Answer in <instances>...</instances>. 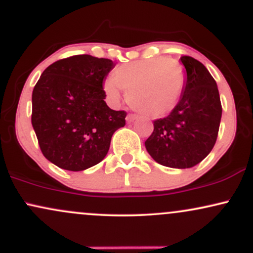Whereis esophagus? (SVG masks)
I'll list each match as a JSON object with an SVG mask.
<instances>
[{"mask_svg": "<svg viewBox=\"0 0 253 253\" xmlns=\"http://www.w3.org/2000/svg\"><path fill=\"white\" fill-rule=\"evenodd\" d=\"M135 119H136V117H135L134 114H128V115H127V117H126V123H127V124L133 123V121H134Z\"/></svg>", "mask_w": 253, "mask_h": 253, "instance_id": "34e87169", "label": "esophagus"}]
</instances>
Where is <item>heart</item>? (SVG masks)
Returning <instances> with one entry per match:
<instances>
[{"label": "heart", "mask_w": 253, "mask_h": 253, "mask_svg": "<svg viewBox=\"0 0 253 253\" xmlns=\"http://www.w3.org/2000/svg\"><path fill=\"white\" fill-rule=\"evenodd\" d=\"M185 84L182 64L167 57L140 59L118 66L113 77L104 81L103 91L112 104L127 91V102L141 115L163 118L179 102Z\"/></svg>", "instance_id": "b5f03b06"}]
</instances>
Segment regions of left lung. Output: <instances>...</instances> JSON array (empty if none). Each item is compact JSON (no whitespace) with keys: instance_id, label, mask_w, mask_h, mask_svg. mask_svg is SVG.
<instances>
[{"instance_id":"left-lung-1","label":"left lung","mask_w":253,"mask_h":253,"mask_svg":"<svg viewBox=\"0 0 253 253\" xmlns=\"http://www.w3.org/2000/svg\"><path fill=\"white\" fill-rule=\"evenodd\" d=\"M185 84L176 108L153 121V132L145 147L157 163L188 169L203 161L215 145L221 102L216 82L202 63L183 56Z\"/></svg>"}]
</instances>
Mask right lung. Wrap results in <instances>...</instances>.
Masks as SVG:
<instances>
[{
  "label": "right lung",
  "mask_w": 253,
  "mask_h": 253,
  "mask_svg": "<svg viewBox=\"0 0 253 253\" xmlns=\"http://www.w3.org/2000/svg\"><path fill=\"white\" fill-rule=\"evenodd\" d=\"M113 60L78 54L45 69L32 94V126L47 161L69 171L100 163L126 112L104 102L103 80Z\"/></svg>",
  "instance_id": "right-lung-1"
}]
</instances>
